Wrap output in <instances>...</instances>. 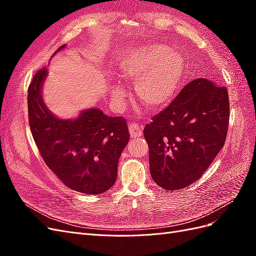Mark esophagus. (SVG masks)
<instances>
[{
  "mask_svg": "<svg viewBox=\"0 0 256 256\" xmlns=\"http://www.w3.org/2000/svg\"><path fill=\"white\" fill-rule=\"evenodd\" d=\"M142 126L138 124H129V134L132 138H138L142 136Z\"/></svg>",
  "mask_w": 256,
  "mask_h": 256,
  "instance_id": "esophagus-1",
  "label": "esophagus"
}]
</instances>
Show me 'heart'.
I'll list each match as a JSON object with an SVG mask.
<instances>
[{"label":"heart","mask_w":256,"mask_h":256,"mask_svg":"<svg viewBox=\"0 0 256 256\" xmlns=\"http://www.w3.org/2000/svg\"><path fill=\"white\" fill-rule=\"evenodd\" d=\"M184 60L180 54L162 44H147L132 50L120 62V78H138L134 92L138 102L152 110L160 109L171 102L184 76ZM110 95L118 106H122L125 92L114 84Z\"/></svg>","instance_id":"b5f03b06"}]
</instances>
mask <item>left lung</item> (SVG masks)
I'll return each mask as SVG.
<instances>
[{
    "mask_svg": "<svg viewBox=\"0 0 256 256\" xmlns=\"http://www.w3.org/2000/svg\"><path fill=\"white\" fill-rule=\"evenodd\" d=\"M228 88L205 78L191 81L144 128L154 182L166 190L200 180L226 142Z\"/></svg>",
    "mask_w": 256,
    "mask_h": 256,
    "instance_id": "obj_1",
    "label": "left lung"
}]
</instances>
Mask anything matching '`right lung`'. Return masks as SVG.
<instances>
[{"label": "right lung", "instance_id": "add662e5", "mask_svg": "<svg viewBox=\"0 0 256 256\" xmlns=\"http://www.w3.org/2000/svg\"><path fill=\"white\" fill-rule=\"evenodd\" d=\"M47 74L46 67L37 72L28 90V124L38 150L68 188L86 194L104 193L116 180L118 159L129 141L126 120L109 118L95 108L74 120L56 118L42 99Z\"/></svg>", "mask_w": 256, "mask_h": 256}]
</instances>
